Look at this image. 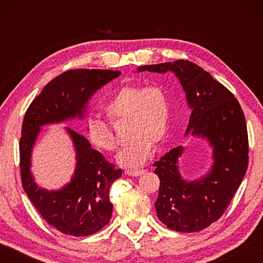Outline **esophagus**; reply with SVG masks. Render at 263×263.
I'll return each instance as SVG.
<instances>
[{"label":"esophagus","mask_w":263,"mask_h":263,"mask_svg":"<svg viewBox=\"0 0 263 263\" xmlns=\"http://www.w3.org/2000/svg\"><path fill=\"white\" fill-rule=\"evenodd\" d=\"M144 169H126L125 174L130 176H139L141 174H144Z\"/></svg>","instance_id":"34e87169"}]
</instances>
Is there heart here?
I'll list each match as a JSON object with an SVG mask.
<instances>
[{"label": "heart", "instance_id": "obj_1", "mask_svg": "<svg viewBox=\"0 0 263 263\" xmlns=\"http://www.w3.org/2000/svg\"><path fill=\"white\" fill-rule=\"evenodd\" d=\"M104 111L112 123L126 121L127 138L131 141L117 154V161L126 166L144 163L152 153L153 142L166 136L171 101L161 84H127L109 97ZM89 142L105 152L117 146L111 127L97 118H89L84 128Z\"/></svg>", "mask_w": 263, "mask_h": 263}]
</instances>
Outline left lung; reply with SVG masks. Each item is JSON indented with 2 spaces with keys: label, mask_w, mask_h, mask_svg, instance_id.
Instances as JSON below:
<instances>
[{
  "label": "left lung",
  "mask_w": 263,
  "mask_h": 263,
  "mask_svg": "<svg viewBox=\"0 0 263 263\" xmlns=\"http://www.w3.org/2000/svg\"><path fill=\"white\" fill-rule=\"evenodd\" d=\"M137 70L175 74L191 110L185 136L203 138L212 148L210 169L195 180L180 173L183 146L153 164L160 179L154 203L159 219L177 232L202 231L219 219L246 174L248 137L241 106L228 88L191 61L146 65Z\"/></svg>",
  "instance_id": "1"
}]
</instances>
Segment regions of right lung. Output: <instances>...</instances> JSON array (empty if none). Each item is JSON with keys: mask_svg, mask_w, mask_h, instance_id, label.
I'll list each match as a JSON object with an SVG mask.
<instances>
[{"mask_svg": "<svg viewBox=\"0 0 263 263\" xmlns=\"http://www.w3.org/2000/svg\"><path fill=\"white\" fill-rule=\"evenodd\" d=\"M121 72L109 69H72L47 83L26 110L20 141L22 184L42 217L61 233L84 237L100 231L112 215L111 184L122 176L84 136L66 127L75 152V169L68 183L47 190L35 183L31 157L43 126L83 119L89 100Z\"/></svg>", "mask_w": 263, "mask_h": 263, "instance_id": "1", "label": "right lung"}]
</instances>
